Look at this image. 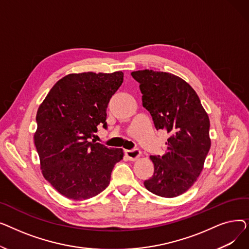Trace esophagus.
Instances as JSON below:
<instances>
[{"label": "esophagus", "mask_w": 249, "mask_h": 249, "mask_svg": "<svg viewBox=\"0 0 249 249\" xmlns=\"http://www.w3.org/2000/svg\"><path fill=\"white\" fill-rule=\"evenodd\" d=\"M141 154V151L137 148L134 149H130V150H125V155L128 158L129 160H136Z\"/></svg>", "instance_id": "1"}]
</instances>
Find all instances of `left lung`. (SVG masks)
Segmentation results:
<instances>
[{
    "mask_svg": "<svg viewBox=\"0 0 249 249\" xmlns=\"http://www.w3.org/2000/svg\"><path fill=\"white\" fill-rule=\"evenodd\" d=\"M140 86L142 105L156 130L168 133L163 155H151L153 176L145 188L163 198L187 192L200 176L211 147L210 120L194 89L180 77L149 70L131 72Z\"/></svg>",
    "mask_w": 249,
    "mask_h": 249,
    "instance_id": "left-lung-1",
    "label": "left lung"
}]
</instances>
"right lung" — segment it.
Masks as SVG:
<instances>
[{
	"instance_id": "obj_1",
	"label": "right lung",
	"mask_w": 249,
	"mask_h": 249,
	"mask_svg": "<svg viewBox=\"0 0 249 249\" xmlns=\"http://www.w3.org/2000/svg\"><path fill=\"white\" fill-rule=\"evenodd\" d=\"M123 72L65 75L39 106L34 143L43 177L71 200L93 198L108 187L122 148L89 141L97 126L107 129V107L123 83Z\"/></svg>"
}]
</instances>
